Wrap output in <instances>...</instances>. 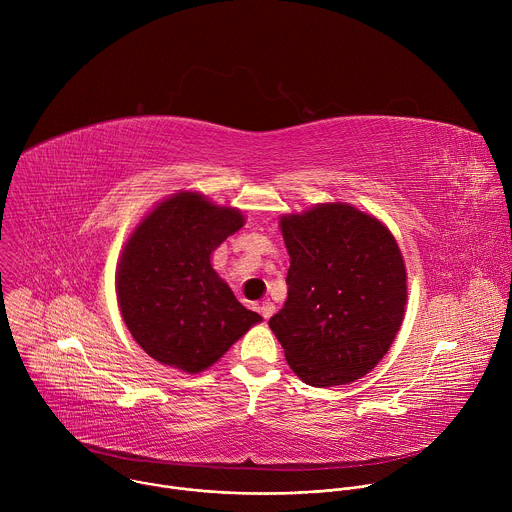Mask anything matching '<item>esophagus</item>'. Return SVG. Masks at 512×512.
Segmentation results:
<instances>
[{
	"label": "esophagus",
	"instance_id": "esophagus-1",
	"mask_svg": "<svg viewBox=\"0 0 512 512\" xmlns=\"http://www.w3.org/2000/svg\"><path fill=\"white\" fill-rule=\"evenodd\" d=\"M273 310H275V306H273L271 302H263V304L259 306V312H261L263 320H269V318H271V314H273Z\"/></svg>",
	"mask_w": 512,
	"mask_h": 512
}]
</instances>
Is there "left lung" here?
I'll list each match as a JSON object with an SVG mask.
<instances>
[{
	"label": "left lung",
	"mask_w": 512,
	"mask_h": 512,
	"mask_svg": "<svg viewBox=\"0 0 512 512\" xmlns=\"http://www.w3.org/2000/svg\"><path fill=\"white\" fill-rule=\"evenodd\" d=\"M281 233L287 300L269 328L291 371L312 387L364 377L403 322L407 275L393 235L348 204L283 216Z\"/></svg>",
	"instance_id": "left-lung-1"
}]
</instances>
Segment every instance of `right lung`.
I'll return each instance as SVG.
<instances>
[{"mask_svg": "<svg viewBox=\"0 0 512 512\" xmlns=\"http://www.w3.org/2000/svg\"><path fill=\"white\" fill-rule=\"evenodd\" d=\"M241 227L239 210L180 192L127 241L117 271L121 316L158 362L200 373L261 322L210 265L212 251Z\"/></svg>", "mask_w": 512, "mask_h": 512, "instance_id": "obj_1", "label": "right lung"}]
</instances>
